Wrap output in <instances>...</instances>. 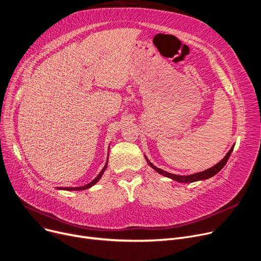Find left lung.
<instances>
[{"label":"left lung","mask_w":261,"mask_h":261,"mask_svg":"<svg viewBox=\"0 0 261 261\" xmlns=\"http://www.w3.org/2000/svg\"><path fill=\"white\" fill-rule=\"evenodd\" d=\"M233 148H234V144L232 145L231 149L227 152V154H226L222 160H220V161H219L217 164H215L214 166H212V167H210V168H208V169H206V170H204V171L196 172V173L189 174V175L173 174V173L167 172V171H165V170H163V169H161V168H158V167H155V166L149 161V160L146 158L145 154H144V155H145V159H146V161H147L148 165H149L153 170H155L158 173L162 174V175H164V176H166V177H169V178L173 179V181L178 182V183H193V182H196V181H204V179H208V178H210L211 176L215 175L217 172H219L220 170H222L223 167L226 165V163H227V161H228V159L230 158V155H231V153H232V151H233Z\"/></svg>","instance_id":"1"}]
</instances>
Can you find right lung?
<instances>
[{"label":"right lung","instance_id":"add662e5","mask_svg":"<svg viewBox=\"0 0 261 261\" xmlns=\"http://www.w3.org/2000/svg\"><path fill=\"white\" fill-rule=\"evenodd\" d=\"M110 148V147H109ZM109 158V156H108ZM108 161L109 160H107V163H106V165H105V167L102 168V170L99 172V174L93 179L92 182H90L89 184H87V185H85V186H80V187H59V188H57V189H62V190H67V191H77V190H86V189H89V188H91L92 186H94L100 178H101V176H102V174L105 173V171H106V169H107V167H108Z\"/></svg>","mask_w":261,"mask_h":261}]
</instances>
